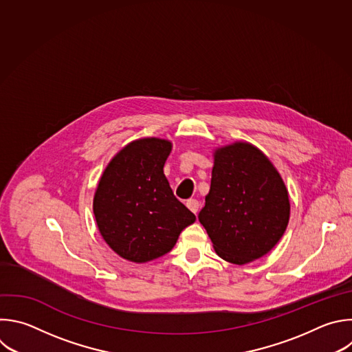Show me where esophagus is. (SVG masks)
<instances>
[{
  "label": "esophagus",
  "instance_id": "esophagus-1",
  "mask_svg": "<svg viewBox=\"0 0 352 352\" xmlns=\"http://www.w3.org/2000/svg\"><path fill=\"white\" fill-rule=\"evenodd\" d=\"M186 207H188L193 214H196V212L199 211V201H197L196 199H189V200L186 201Z\"/></svg>",
  "mask_w": 352,
  "mask_h": 352
}]
</instances>
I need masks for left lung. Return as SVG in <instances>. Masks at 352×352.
<instances>
[{"mask_svg": "<svg viewBox=\"0 0 352 352\" xmlns=\"http://www.w3.org/2000/svg\"><path fill=\"white\" fill-rule=\"evenodd\" d=\"M215 253L243 265L261 258L289 223V193L270 159L248 142L214 152L210 192L199 212Z\"/></svg>", "mask_w": 352, "mask_h": 352, "instance_id": "obj_1", "label": "left lung"}]
</instances>
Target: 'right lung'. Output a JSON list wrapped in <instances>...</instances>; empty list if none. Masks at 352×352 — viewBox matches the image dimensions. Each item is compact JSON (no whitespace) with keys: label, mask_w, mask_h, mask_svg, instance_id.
<instances>
[{"label":"right lung","mask_w":352,"mask_h":352,"mask_svg":"<svg viewBox=\"0 0 352 352\" xmlns=\"http://www.w3.org/2000/svg\"><path fill=\"white\" fill-rule=\"evenodd\" d=\"M171 146L160 138L133 141L99 179L94 196L96 225L109 248L124 260L141 264L167 254L182 229L196 221L164 175Z\"/></svg>","instance_id":"obj_1"}]
</instances>
